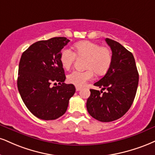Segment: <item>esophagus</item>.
Instances as JSON below:
<instances>
[{"mask_svg": "<svg viewBox=\"0 0 155 155\" xmlns=\"http://www.w3.org/2000/svg\"><path fill=\"white\" fill-rule=\"evenodd\" d=\"M81 87H76V90L77 91V92H78V91H80V90H81Z\"/></svg>", "mask_w": 155, "mask_h": 155, "instance_id": "obj_1", "label": "esophagus"}]
</instances>
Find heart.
Listing matches in <instances>:
<instances>
[{
    "label": "heart",
    "instance_id": "obj_1",
    "mask_svg": "<svg viewBox=\"0 0 155 155\" xmlns=\"http://www.w3.org/2000/svg\"><path fill=\"white\" fill-rule=\"evenodd\" d=\"M76 53L69 48H63L60 55L61 65L66 69L72 66L76 55L87 58L85 71H74L67 76L70 84L76 87H83L87 81L94 78V71L97 75H104L111 66L112 53L107 47H100L98 44L90 41H81L75 44Z\"/></svg>",
    "mask_w": 155,
    "mask_h": 155
}]
</instances>
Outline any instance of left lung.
Masks as SVG:
<instances>
[{"label":"left lung","mask_w":155,"mask_h":155,"mask_svg":"<svg viewBox=\"0 0 155 155\" xmlns=\"http://www.w3.org/2000/svg\"><path fill=\"white\" fill-rule=\"evenodd\" d=\"M105 41L112 50L111 66L94 85L107 92L90 89L87 109L96 120L110 122L121 118L131 107L137 93L139 73L131 52L116 41L109 38Z\"/></svg>","instance_id":"left-lung-1"}]
</instances>
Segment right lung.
I'll return each instance as SVG.
<instances>
[{
    "label": "right lung",
    "instance_id": "1",
    "mask_svg": "<svg viewBox=\"0 0 155 155\" xmlns=\"http://www.w3.org/2000/svg\"><path fill=\"white\" fill-rule=\"evenodd\" d=\"M66 37H53L32 44L22 53L18 65L17 87L24 103L37 118L55 120L66 113L76 92L66 84L60 55L69 42ZM59 85L52 87L54 83Z\"/></svg>",
    "mask_w": 155,
    "mask_h": 155
}]
</instances>
